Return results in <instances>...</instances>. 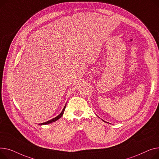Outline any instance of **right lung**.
Masks as SVG:
<instances>
[{
  "label": "right lung",
  "instance_id": "obj_1",
  "mask_svg": "<svg viewBox=\"0 0 159 159\" xmlns=\"http://www.w3.org/2000/svg\"><path fill=\"white\" fill-rule=\"evenodd\" d=\"M65 107H66V105H65V107H64V108H63V109L62 111H61V114H60L59 116H58L57 117H56L55 118H54V119H51V120H50L47 121V122H45V123H41V124H39V125H47V124H49V123H51L54 122V121H56V120H57L58 119H60V118L63 116V112H64V110H65Z\"/></svg>",
  "mask_w": 159,
  "mask_h": 159
}]
</instances>
